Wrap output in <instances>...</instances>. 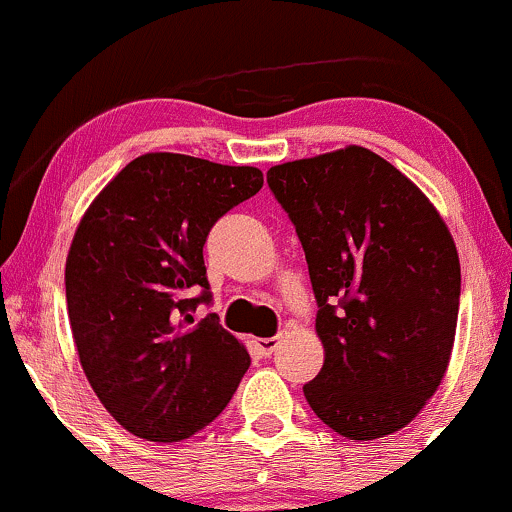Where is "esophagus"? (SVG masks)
Returning a JSON list of instances; mask_svg holds the SVG:
<instances>
[{
  "label": "esophagus",
  "mask_w": 512,
  "mask_h": 512,
  "mask_svg": "<svg viewBox=\"0 0 512 512\" xmlns=\"http://www.w3.org/2000/svg\"><path fill=\"white\" fill-rule=\"evenodd\" d=\"M277 345H279L277 338H262V340L252 342V347H255V352H257V355H260V357H269V355H272V352L277 350Z\"/></svg>",
  "instance_id": "1"
}]
</instances>
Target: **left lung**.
Returning a JSON list of instances; mask_svg holds the SVG:
<instances>
[{
    "mask_svg": "<svg viewBox=\"0 0 512 512\" xmlns=\"http://www.w3.org/2000/svg\"><path fill=\"white\" fill-rule=\"evenodd\" d=\"M318 301L323 369L308 406L350 440L406 428L442 384L459 316V255L430 199L372 150L347 145L267 172Z\"/></svg>",
    "mask_w": 512,
    "mask_h": 512,
    "instance_id": "8db88e82",
    "label": "left lung"
}]
</instances>
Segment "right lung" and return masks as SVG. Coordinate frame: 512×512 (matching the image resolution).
<instances>
[{
	"mask_svg": "<svg viewBox=\"0 0 512 512\" xmlns=\"http://www.w3.org/2000/svg\"><path fill=\"white\" fill-rule=\"evenodd\" d=\"M265 184L257 167L177 153L128 162L75 230L65 265L72 338L89 384L128 432L179 442L209 425L250 367L211 301L213 223Z\"/></svg>",
	"mask_w": 512,
	"mask_h": 512,
	"instance_id": "1",
	"label": "right lung"
}]
</instances>
